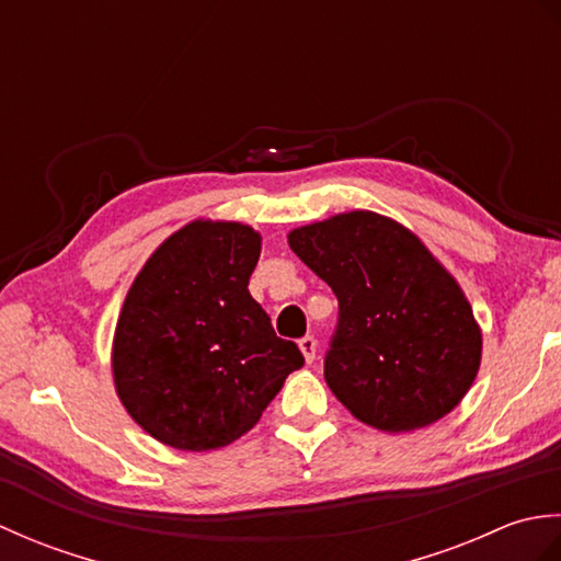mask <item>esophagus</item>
<instances>
[{
    "label": "esophagus",
    "instance_id": "34e87169",
    "mask_svg": "<svg viewBox=\"0 0 561 561\" xmlns=\"http://www.w3.org/2000/svg\"><path fill=\"white\" fill-rule=\"evenodd\" d=\"M299 347H301V352H304V359H306L308 364H311V362L316 359V350H318L316 337H313V335L301 337V340H299Z\"/></svg>",
    "mask_w": 561,
    "mask_h": 561
}]
</instances>
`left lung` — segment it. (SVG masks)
I'll use <instances>...</instances> for the list:
<instances>
[{"instance_id": "8db88e82", "label": "left lung", "mask_w": 561, "mask_h": 561, "mask_svg": "<svg viewBox=\"0 0 561 561\" xmlns=\"http://www.w3.org/2000/svg\"><path fill=\"white\" fill-rule=\"evenodd\" d=\"M289 245L335 291L325 380L356 420L412 432L448 414L480 368L482 335L458 282L420 238L374 211L301 226Z\"/></svg>"}]
</instances>
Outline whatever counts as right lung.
<instances>
[{
  "label": "right lung",
  "mask_w": 561,
  "mask_h": 561,
  "mask_svg": "<svg viewBox=\"0 0 561 561\" xmlns=\"http://www.w3.org/2000/svg\"><path fill=\"white\" fill-rule=\"evenodd\" d=\"M260 233L193 221L141 267L117 318L115 388L129 416L178 450L229 446L304 366L250 296Z\"/></svg>",
  "instance_id": "right-lung-1"
}]
</instances>
